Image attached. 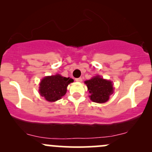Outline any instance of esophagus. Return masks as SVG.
I'll return each mask as SVG.
<instances>
[{
	"mask_svg": "<svg viewBox=\"0 0 152 152\" xmlns=\"http://www.w3.org/2000/svg\"><path fill=\"white\" fill-rule=\"evenodd\" d=\"M76 81H77V82H81V81H82V78H76Z\"/></svg>",
	"mask_w": 152,
	"mask_h": 152,
	"instance_id": "obj_1",
	"label": "esophagus"
}]
</instances>
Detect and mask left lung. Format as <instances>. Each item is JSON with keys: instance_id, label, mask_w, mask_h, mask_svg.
I'll list each match as a JSON object with an SVG mask.
<instances>
[{"instance_id": "1", "label": "left lung", "mask_w": 152, "mask_h": 152, "mask_svg": "<svg viewBox=\"0 0 152 152\" xmlns=\"http://www.w3.org/2000/svg\"><path fill=\"white\" fill-rule=\"evenodd\" d=\"M90 94V99L96 103H105L109 96L114 93L112 82L104 79L100 76H94L90 80L85 81Z\"/></svg>"}]
</instances>
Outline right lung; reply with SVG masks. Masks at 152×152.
<instances>
[{"label": "right lung", "mask_w": 152, "mask_h": 152, "mask_svg": "<svg viewBox=\"0 0 152 152\" xmlns=\"http://www.w3.org/2000/svg\"><path fill=\"white\" fill-rule=\"evenodd\" d=\"M73 81L72 78L64 77L59 74L46 76L39 84V93L48 102H56L65 95L68 85Z\"/></svg>", "instance_id": "1"}]
</instances>
